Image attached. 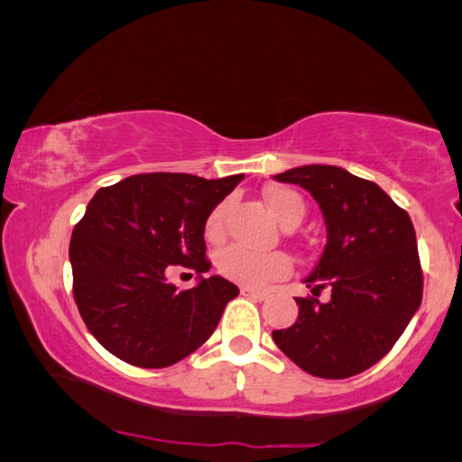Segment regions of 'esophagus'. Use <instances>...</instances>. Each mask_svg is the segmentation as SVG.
I'll use <instances>...</instances> for the list:
<instances>
[{"instance_id": "obj_1", "label": "esophagus", "mask_w": 462, "mask_h": 462, "mask_svg": "<svg viewBox=\"0 0 462 462\" xmlns=\"http://www.w3.org/2000/svg\"><path fill=\"white\" fill-rule=\"evenodd\" d=\"M242 294L250 296V299H254V300H264L269 296V292H264V290H254V288H248V286L242 288Z\"/></svg>"}]
</instances>
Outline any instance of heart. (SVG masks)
Returning <instances> with one entry per match:
<instances>
[{
	"label": "heart",
	"mask_w": 462,
	"mask_h": 462,
	"mask_svg": "<svg viewBox=\"0 0 462 462\" xmlns=\"http://www.w3.org/2000/svg\"><path fill=\"white\" fill-rule=\"evenodd\" d=\"M264 199H267L271 214H273L282 225H286L290 218H302V212H305V206H302L299 193L290 191V189H269V191L264 193ZM225 214V204L217 206L210 212L204 229L208 242L217 244L223 239ZM214 263H217L220 275L248 288H263L264 283L277 280V277L288 275L290 271H292V261H290L283 252H254L239 244L226 245V248L220 250Z\"/></svg>",
	"instance_id": "obj_1"
}]
</instances>
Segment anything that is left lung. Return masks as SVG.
<instances>
[{"label":"left lung","instance_id":"8db88e82","mask_svg":"<svg viewBox=\"0 0 462 462\" xmlns=\"http://www.w3.org/2000/svg\"><path fill=\"white\" fill-rule=\"evenodd\" d=\"M275 180L300 185L324 214L328 242L296 299L299 318L273 330V340L309 374L346 378L383 359L422 300L416 233L376 182L338 166L290 168ZM328 288L331 299L317 296Z\"/></svg>","mask_w":462,"mask_h":462}]
</instances>
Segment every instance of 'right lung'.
Wrapping results in <instances>:
<instances>
[{"mask_svg": "<svg viewBox=\"0 0 462 462\" xmlns=\"http://www.w3.org/2000/svg\"><path fill=\"white\" fill-rule=\"evenodd\" d=\"M244 174H136L94 193L75 225L69 261L73 296L92 337L138 368H166L206 343L239 288L210 271L204 229ZM170 263L199 273L176 291Z\"/></svg>", "mask_w": 462, "mask_h": 462, "instance_id": "1", "label": "right lung"}]
</instances>
